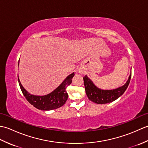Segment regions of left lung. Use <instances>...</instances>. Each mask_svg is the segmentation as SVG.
I'll use <instances>...</instances> for the list:
<instances>
[{"label":"left lung","mask_w":148,"mask_h":148,"mask_svg":"<svg viewBox=\"0 0 148 148\" xmlns=\"http://www.w3.org/2000/svg\"><path fill=\"white\" fill-rule=\"evenodd\" d=\"M132 76V72L128 79L123 86H122L114 90H104L97 88L93 84L92 81L87 76L83 77L84 88L88 98L91 101L98 104H104V103H110L118 99L127 90L128 84L130 83Z\"/></svg>","instance_id":"1"}]
</instances>
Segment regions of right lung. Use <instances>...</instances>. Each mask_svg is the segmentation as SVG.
Returning <instances> with one entry per match:
<instances>
[{
  "label": "right lung",
  "mask_w": 148,
  "mask_h": 148,
  "mask_svg": "<svg viewBox=\"0 0 148 148\" xmlns=\"http://www.w3.org/2000/svg\"><path fill=\"white\" fill-rule=\"evenodd\" d=\"M74 76V72L65 78L58 87L48 95L43 96L34 95L29 93L24 88L18 78V83L23 95L30 104L37 109L42 111H49L60 108L67 101L68 94L66 92V88L72 83V79Z\"/></svg>",
  "instance_id": "right-lung-1"
}]
</instances>
